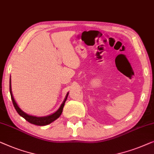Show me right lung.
<instances>
[{"label": "right lung", "instance_id": "obj_1", "mask_svg": "<svg viewBox=\"0 0 154 154\" xmlns=\"http://www.w3.org/2000/svg\"><path fill=\"white\" fill-rule=\"evenodd\" d=\"M10 84H10V95H11V98L12 100L13 105H14V107L15 108V109H16V111L17 112V113H18L20 116H22V117L24 118L27 121H29V123H31L32 124H34V125H46L49 124V123H51V122H53V121H55L56 119H57L60 116V114H61L63 112V109L65 103H66L67 98H68V94L66 95V98H65L63 103H62L61 106H60L59 109H58V111H56L55 113L52 114L51 115L44 116V117H36V116H31V115H29V114H26L25 112H23L22 110L18 107V105H17L16 102H15L14 98H13V96L12 94L11 85H10Z\"/></svg>", "mask_w": 154, "mask_h": 154}]
</instances>
